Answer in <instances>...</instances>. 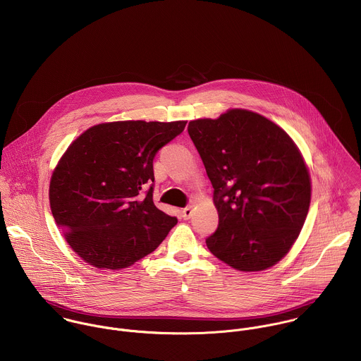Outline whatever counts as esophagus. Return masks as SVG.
Instances as JSON below:
<instances>
[{
  "label": "esophagus",
  "instance_id": "34e87169",
  "mask_svg": "<svg viewBox=\"0 0 361 361\" xmlns=\"http://www.w3.org/2000/svg\"><path fill=\"white\" fill-rule=\"evenodd\" d=\"M180 214H182V219H183V220H189V219L192 217V207H190V206H188V207L182 209Z\"/></svg>",
  "mask_w": 361,
  "mask_h": 361
}]
</instances>
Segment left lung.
<instances>
[{
  "mask_svg": "<svg viewBox=\"0 0 361 361\" xmlns=\"http://www.w3.org/2000/svg\"><path fill=\"white\" fill-rule=\"evenodd\" d=\"M188 131L219 212L207 247L242 271L276 264L300 235L310 209V173L297 145L277 124L243 109L190 121Z\"/></svg>",
  "mask_w": 361,
  "mask_h": 361,
  "instance_id": "1",
  "label": "left lung"
}]
</instances>
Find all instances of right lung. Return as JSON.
Masks as SVG:
<instances>
[{
  "mask_svg": "<svg viewBox=\"0 0 361 361\" xmlns=\"http://www.w3.org/2000/svg\"><path fill=\"white\" fill-rule=\"evenodd\" d=\"M186 121H114L88 128L50 180V207L68 245L87 263L118 270L147 256L178 219L152 200L155 154Z\"/></svg>",
  "mask_w": 361,
  "mask_h": 361,
  "instance_id": "1",
  "label": "right lung"
}]
</instances>
